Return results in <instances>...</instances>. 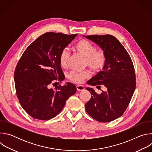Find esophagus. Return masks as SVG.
<instances>
[{"label": "esophagus", "mask_w": 152, "mask_h": 152, "mask_svg": "<svg viewBox=\"0 0 152 152\" xmlns=\"http://www.w3.org/2000/svg\"><path fill=\"white\" fill-rule=\"evenodd\" d=\"M76 89L78 91H83L85 90V88H84V86H83L82 85H77Z\"/></svg>", "instance_id": "34e87169"}]
</instances>
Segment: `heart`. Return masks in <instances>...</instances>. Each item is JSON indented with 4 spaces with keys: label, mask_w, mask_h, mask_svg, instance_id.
Instances as JSON below:
<instances>
[{
    "label": "heart",
    "mask_w": 152,
    "mask_h": 152,
    "mask_svg": "<svg viewBox=\"0 0 152 152\" xmlns=\"http://www.w3.org/2000/svg\"><path fill=\"white\" fill-rule=\"evenodd\" d=\"M76 52L85 58V64L93 71L99 72L102 71L106 66L107 55L103 50H97L96 47L91 42L86 39H80L74 46ZM70 53L69 50L64 49L59 55V62L62 67H67L69 65ZM89 70L79 72L73 70L68 75V78L73 83H81L85 79L90 77Z\"/></svg>",
    "instance_id": "b5f03b06"
}]
</instances>
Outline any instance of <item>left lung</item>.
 I'll return each instance as SVG.
<instances>
[{
	"label": "left lung",
	"mask_w": 152,
	"mask_h": 152,
	"mask_svg": "<svg viewBox=\"0 0 152 152\" xmlns=\"http://www.w3.org/2000/svg\"><path fill=\"white\" fill-rule=\"evenodd\" d=\"M96 42L107 55L103 71L87 83L97 88L105 87L100 94L86 88L91 94L85 104V110L99 122H110L121 117L131 101L136 87V77L132 61L121 43L111 35L83 36Z\"/></svg>",
	"instance_id": "8db88e82"
}]
</instances>
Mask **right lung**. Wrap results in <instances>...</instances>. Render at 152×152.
I'll return each instance as SVG.
<instances>
[{
  "mask_svg": "<svg viewBox=\"0 0 152 152\" xmlns=\"http://www.w3.org/2000/svg\"><path fill=\"white\" fill-rule=\"evenodd\" d=\"M76 35L46 32L32 42L19 59L14 72L16 94L21 107L34 118L55 117L76 93V87L72 83L55 88L51 85L62 80L59 55Z\"/></svg>",
  "mask_w": 152,
  "mask_h": 152,
  "instance_id": "right-lung-1",
  "label": "right lung"
}]
</instances>
